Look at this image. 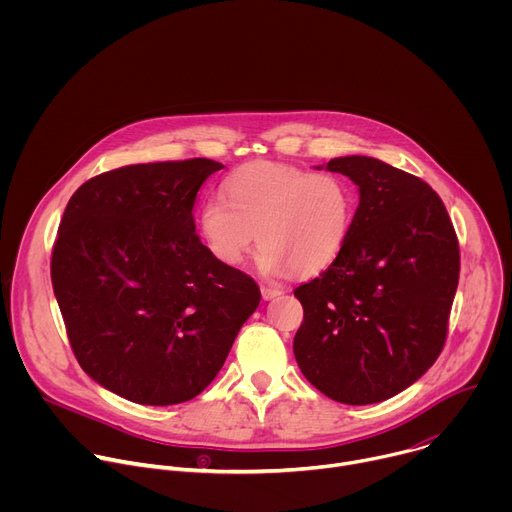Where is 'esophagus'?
I'll return each instance as SVG.
<instances>
[{
  "label": "esophagus",
  "mask_w": 512,
  "mask_h": 512,
  "mask_svg": "<svg viewBox=\"0 0 512 512\" xmlns=\"http://www.w3.org/2000/svg\"><path fill=\"white\" fill-rule=\"evenodd\" d=\"M261 296H263V300H265V302H269V300H273V298L281 296V289H277V287H269V285H261Z\"/></svg>",
  "instance_id": "esophagus-1"
}]
</instances>
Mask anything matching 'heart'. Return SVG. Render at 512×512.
I'll return each instance as SVG.
<instances>
[{"instance_id":"b5f03b06","label":"heart","mask_w":512,"mask_h":512,"mask_svg":"<svg viewBox=\"0 0 512 512\" xmlns=\"http://www.w3.org/2000/svg\"><path fill=\"white\" fill-rule=\"evenodd\" d=\"M198 214L204 245L223 265H241L257 243V267L267 277L316 273L342 251L356 212V190L334 172L257 162L223 184Z\"/></svg>"}]
</instances>
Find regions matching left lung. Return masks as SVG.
Returning a JSON list of instances; mask_svg holds the SVG:
<instances>
[{
	"label": "left lung",
	"instance_id": "obj_1",
	"mask_svg": "<svg viewBox=\"0 0 512 512\" xmlns=\"http://www.w3.org/2000/svg\"><path fill=\"white\" fill-rule=\"evenodd\" d=\"M358 186L350 235L330 267L296 287L304 377L346 405L385 401L440 356L460 277L448 210L429 184L369 156L326 164Z\"/></svg>",
	"mask_w": 512,
	"mask_h": 512
}]
</instances>
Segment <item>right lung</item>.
Segmentation results:
<instances>
[{"mask_svg": "<svg viewBox=\"0 0 512 512\" xmlns=\"http://www.w3.org/2000/svg\"><path fill=\"white\" fill-rule=\"evenodd\" d=\"M223 164H135L85 182L66 204L52 287L83 371L139 405L202 393L257 310L259 285L200 243L194 200Z\"/></svg>", "mask_w": 512, "mask_h": 512, "instance_id": "right-lung-1", "label": "right lung"}]
</instances>
